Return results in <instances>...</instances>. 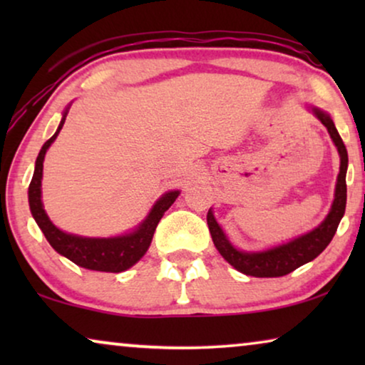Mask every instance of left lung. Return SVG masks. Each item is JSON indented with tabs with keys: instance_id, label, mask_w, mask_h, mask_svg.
<instances>
[{
	"instance_id": "left-lung-1",
	"label": "left lung",
	"mask_w": 365,
	"mask_h": 365,
	"mask_svg": "<svg viewBox=\"0 0 365 365\" xmlns=\"http://www.w3.org/2000/svg\"><path fill=\"white\" fill-rule=\"evenodd\" d=\"M312 113L316 114L319 121L327 128L329 134H331L334 144H336L339 156H341V169H339L337 184H336V194H334V202L331 211H329L327 217L319 224L316 229L311 232L304 234L292 239L291 242L282 244V246L267 249V251L261 252H244L239 251L229 242V239L224 231L219 226L211 209L207 212V226L209 232H211L212 242L219 254L231 264L234 269L239 272L246 274V276L252 277H281L286 274L296 271L297 267L304 266V264L311 262L316 259L324 249L329 246L332 241L334 234L337 231L339 222L346 212V201H347V184H346V174H347V149L344 146L341 136H339L336 126L331 116L326 111H321L319 108H312Z\"/></svg>"
}]
</instances>
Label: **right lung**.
Wrapping results in <instances>:
<instances>
[{
    "mask_svg": "<svg viewBox=\"0 0 365 365\" xmlns=\"http://www.w3.org/2000/svg\"><path fill=\"white\" fill-rule=\"evenodd\" d=\"M68 109L63 114L61 123L56 129V133L43 144L41 151L36 158V166H34V174L28 189L29 209L34 221L41 229L44 237L51 244V247L61 256L68 257L76 266L89 269V271H101V272H123L134 266L144 254L148 247L151 246L154 231H156L158 222L161 221L164 212L171 207V204L176 201L179 191H169L163 194L154 204L148 217L134 229L133 232L124 234V236L116 237H83L76 234H68L58 229L54 224L49 221L46 211H44L41 202V179H43V161L44 154L48 148L56 139L61 131L64 119H66Z\"/></svg>",
    "mask_w": 365,
    "mask_h": 365,
    "instance_id": "obj_1",
    "label": "right lung"
}]
</instances>
